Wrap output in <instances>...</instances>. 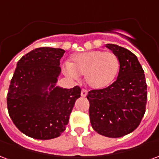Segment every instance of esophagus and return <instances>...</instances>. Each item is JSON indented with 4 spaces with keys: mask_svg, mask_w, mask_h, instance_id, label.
I'll return each mask as SVG.
<instances>
[{
    "mask_svg": "<svg viewBox=\"0 0 159 159\" xmlns=\"http://www.w3.org/2000/svg\"><path fill=\"white\" fill-rule=\"evenodd\" d=\"M87 91L85 89H82V91H81V96L82 97H85L87 95Z\"/></svg>",
    "mask_w": 159,
    "mask_h": 159,
    "instance_id": "1",
    "label": "esophagus"
}]
</instances>
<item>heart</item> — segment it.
<instances>
[{
    "label": "heart",
    "mask_w": 159,
    "mask_h": 159,
    "mask_svg": "<svg viewBox=\"0 0 159 159\" xmlns=\"http://www.w3.org/2000/svg\"><path fill=\"white\" fill-rule=\"evenodd\" d=\"M119 69L117 57L113 52L92 50L78 52L70 58L64 72L71 78L84 75V81L93 89H105L113 82Z\"/></svg>",
    "instance_id": "1"
}]
</instances>
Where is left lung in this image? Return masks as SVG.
<instances>
[{"instance_id": "1", "label": "left lung", "mask_w": 159, "mask_h": 159, "mask_svg": "<svg viewBox=\"0 0 159 159\" xmlns=\"http://www.w3.org/2000/svg\"><path fill=\"white\" fill-rule=\"evenodd\" d=\"M106 47L117 57L119 72L110 86L88 93L90 123L101 135L118 138L139 126L146 111L147 86L142 66L133 52L115 44Z\"/></svg>"}]
</instances>
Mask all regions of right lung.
Masks as SVG:
<instances>
[{"label": "right lung", "instance_id": "right-lung-1", "mask_svg": "<svg viewBox=\"0 0 159 159\" xmlns=\"http://www.w3.org/2000/svg\"><path fill=\"white\" fill-rule=\"evenodd\" d=\"M65 50L38 48L17 63L7 93L9 116L22 133L37 140L59 137L66 129L81 89L57 86Z\"/></svg>", "mask_w": 159, "mask_h": 159}]
</instances>
